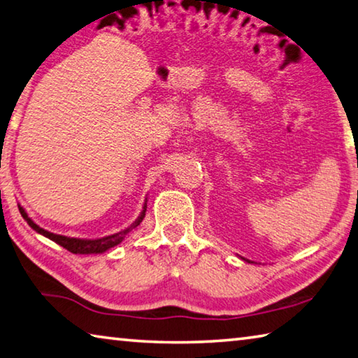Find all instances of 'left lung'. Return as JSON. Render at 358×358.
<instances>
[{
    "label": "left lung",
    "mask_w": 358,
    "mask_h": 358,
    "mask_svg": "<svg viewBox=\"0 0 358 358\" xmlns=\"http://www.w3.org/2000/svg\"><path fill=\"white\" fill-rule=\"evenodd\" d=\"M243 260H246V259H243ZM248 262H250V260H248Z\"/></svg>",
    "instance_id": "left-lung-1"
}]
</instances>
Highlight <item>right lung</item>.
Wrapping results in <instances>:
<instances>
[{"label": "right lung", "mask_w": 358, "mask_h": 358, "mask_svg": "<svg viewBox=\"0 0 358 358\" xmlns=\"http://www.w3.org/2000/svg\"><path fill=\"white\" fill-rule=\"evenodd\" d=\"M19 210H20V215L23 216V220L28 222V226L31 227L36 232L44 235V237L50 238L52 241H55L59 246H63L64 250H68L72 254H101V252H106L107 250H110V248L117 246L118 243L123 241V238L128 235L132 229H136L138 224L142 222V220L145 217V211H147V203L143 205V210L141 216L137 217L134 224H131V227L121 230L118 234H113V235H108V237H102L98 240H85V238H71V237H64V235H58V234H52L48 232V230L39 227L38 224H36L31 217L27 215V211L23 210L20 205H19Z\"/></svg>", "instance_id": "obj_1"}]
</instances>
